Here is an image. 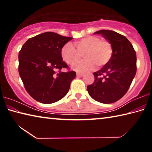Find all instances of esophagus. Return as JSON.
Listing matches in <instances>:
<instances>
[{"label": "esophagus", "instance_id": "1", "mask_svg": "<svg viewBox=\"0 0 152 152\" xmlns=\"http://www.w3.org/2000/svg\"><path fill=\"white\" fill-rule=\"evenodd\" d=\"M83 75H84V73H82V72H76V76H82Z\"/></svg>", "mask_w": 152, "mask_h": 152}]
</instances>
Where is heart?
Here are the masks:
<instances>
[{"mask_svg": "<svg viewBox=\"0 0 152 152\" xmlns=\"http://www.w3.org/2000/svg\"><path fill=\"white\" fill-rule=\"evenodd\" d=\"M76 49L70 43L63 45L61 56L63 60L70 65H73L83 54L84 60L77 63L73 66L74 70L80 72L91 70L95 64L102 67L109 62L113 54L111 43L107 40H101L98 36L90 35L74 43Z\"/></svg>", "mask_w": 152, "mask_h": 152, "instance_id": "1", "label": "heart"}]
</instances>
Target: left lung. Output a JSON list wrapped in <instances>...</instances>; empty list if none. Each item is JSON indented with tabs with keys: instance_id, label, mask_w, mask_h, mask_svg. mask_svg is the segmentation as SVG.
Listing matches in <instances>:
<instances>
[{
	"instance_id": "left-lung-1",
	"label": "left lung",
	"mask_w": 152,
	"mask_h": 152,
	"mask_svg": "<svg viewBox=\"0 0 152 152\" xmlns=\"http://www.w3.org/2000/svg\"><path fill=\"white\" fill-rule=\"evenodd\" d=\"M101 34L113 45L111 60L101 70L94 72V82L87 86L92 99L102 103L117 101L129 88L137 71L136 52L124 35L110 30H100Z\"/></svg>"
}]
</instances>
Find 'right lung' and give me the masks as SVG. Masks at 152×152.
<instances>
[{
    "label": "right lung",
    "instance_id": "right-lung-1",
    "mask_svg": "<svg viewBox=\"0 0 152 152\" xmlns=\"http://www.w3.org/2000/svg\"><path fill=\"white\" fill-rule=\"evenodd\" d=\"M72 38L53 32L41 33L25 42L19 53V72L25 88L35 101L50 104L66 96L76 72L61 56L64 45ZM68 69L66 73L61 72Z\"/></svg>",
    "mask_w": 152,
    "mask_h": 152
}]
</instances>
